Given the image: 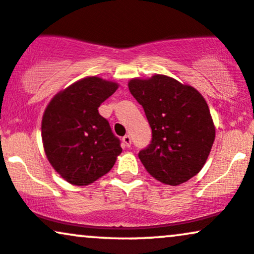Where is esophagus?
Listing matches in <instances>:
<instances>
[{
  "instance_id": "34e87169",
  "label": "esophagus",
  "mask_w": 254,
  "mask_h": 254,
  "mask_svg": "<svg viewBox=\"0 0 254 254\" xmlns=\"http://www.w3.org/2000/svg\"><path fill=\"white\" fill-rule=\"evenodd\" d=\"M122 142H124V145L126 146V147H129L130 144H132V140H130V136L129 135H125L124 138H122Z\"/></svg>"
}]
</instances>
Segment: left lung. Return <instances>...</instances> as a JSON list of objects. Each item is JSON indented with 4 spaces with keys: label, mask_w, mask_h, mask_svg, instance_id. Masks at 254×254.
<instances>
[{
    "label": "left lung",
    "mask_w": 254,
    "mask_h": 254,
    "mask_svg": "<svg viewBox=\"0 0 254 254\" xmlns=\"http://www.w3.org/2000/svg\"><path fill=\"white\" fill-rule=\"evenodd\" d=\"M128 88L144 108L152 129L151 144L139 152L148 174L169 186L197 175L215 140V126L203 96L165 74L133 78Z\"/></svg>",
    "instance_id": "8db88e82"
}]
</instances>
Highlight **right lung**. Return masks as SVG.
Returning a JSON list of instances; mask_svg holds the SVG:
<instances>
[{"label": "right lung", "mask_w": 254, "mask_h": 254, "mask_svg": "<svg viewBox=\"0 0 254 254\" xmlns=\"http://www.w3.org/2000/svg\"><path fill=\"white\" fill-rule=\"evenodd\" d=\"M118 83L92 76L58 92L45 109L41 136L53 169L73 186H88L112 170L122 152L98 107Z\"/></svg>", "instance_id": "obj_1"}]
</instances>
